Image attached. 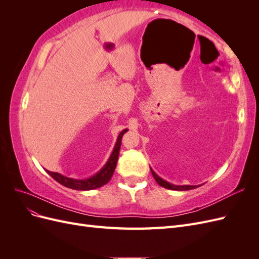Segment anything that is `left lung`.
Returning <instances> with one entry per match:
<instances>
[{
  "instance_id": "1",
  "label": "left lung",
  "mask_w": 259,
  "mask_h": 259,
  "mask_svg": "<svg viewBox=\"0 0 259 259\" xmlns=\"http://www.w3.org/2000/svg\"><path fill=\"white\" fill-rule=\"evenodd\" d=\"M151 173H152V176L154 177L155 182L158 183L161 187H164L166 188V189H170V190H178V191H185V190H191V189H194V188H197L199 186H190V185H185V186H176V185H173L170 184L168 182H166V180L162 179L161 177H159L158 175H156L154 171L152 170L151 168Z\"/></svg>"
}]
</instances>
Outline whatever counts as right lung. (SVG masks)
Here are the masks:
<instances>
[{"mask_svg": "<svg viewBox=\"0 0 259 259\" xmlns=\"http://www.w3.org/2000/svg\"><path fill=\"white\" fill-rule=\"evenodd\" d=\"M127 132V130H123L119 136H117L115 146L113 148V151L110 155V158L108 159L107 163L103 166L98 173L95 175H93L89 178L85 179H74V178H70L67 176L61 175L59 173H54V171L46 170L51 175L56 182L61 184L62 186H65L67 188H70V189H74V190H93V189H97V188H100L101 186L106 185L109 180L111 179L114 169L116 166V162L117 158H119V152H120V147H121V140L123 135Z\"/></svg>", "mask_w": 259, "mask_h": 259, "instance_id": "1", "label": "right lung"}]
</instances>
